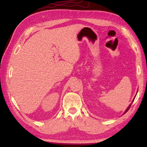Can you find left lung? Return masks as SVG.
I'll return each mask as SVG.
<instances>
[{
  "mask_svg": "<svg viewBox=\"0 0 147 147\" xmlns=\"http://www.w3.org/2000/svg\"><path fill=\"white\" fill-rule=\"evenodd\" d=\"M137 93H138V91H137ZM135 98H136V96H135V97H134V99H135ZM134 100H133V101H134ZM132 101V102H133ZM131 103L130 104V105H129V106L128 107V108H126V110H125V111H124V113H125L126 112V111H127L128 110V109H129V108H130V106H131Z\"/></svg>",
  "mask_w": 147,
  "mask_h": 147,
  "instance_id": "8db88e82",
  "label": "left lung"
}]
</instances>
